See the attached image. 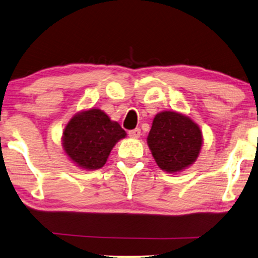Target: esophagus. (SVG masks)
I'll use <instances>...</instances> for the list:
<instances>
[{
	"label": "esophagus",
	"instance_id": "1",
	"mask_svg": "<svg viewBox=\"0 0 258 258\" xmlns=\"http://www.w3.org/2000/svg\"><path fill=\"white\" fill-rule=\"evenodd\" d=\"M140 135H141V130H140L139 128H136L134 130H130L129 132V136L132 139H139Z\"/></svg>",
	"mask_w": 258,
	"mask_h": 258
}]
</instances>
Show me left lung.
<instances>
[{
    "instance_id": "8db88e82",
    "label": "left lung",
    "mask_w": 258,
    "mask_h": 258,
    "mask_svg": "<svg viewBox=\"0 0 258 258\" xmlns=\"http://www.w3.org/2000/svg\"><path fill=\"white\" fill-rule=\"evenodd\" d=\"M147 145L161 170L167 173L182 172L191 166L201 153L202 130L186 114L161 111L154 116Z\"/></svg>"
}]
</instances>
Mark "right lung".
<instances>
[{"label": "right lung", "mask_w": 258, "mask_h": 258, "mask_svg": "<svg viewBox=\"0 0 258 258\" xmlns=\"http://www.w3.org/2000/svg\"><path fill=\"white\" fill-rule=\"evenodd\" d=\"M126 133L98 107L76 112L66 124L62 148L73 164L87 171L103 167L119 140Z\"/></svg>", "instance_id": "right-lung-1"}]
</instances>
